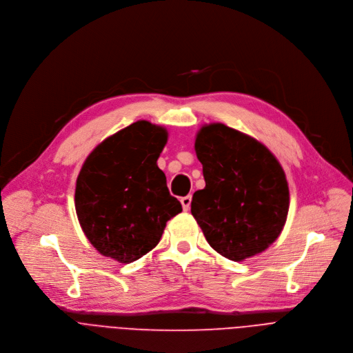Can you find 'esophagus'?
<instances>
[{"label": "esophagus", "mask_w": 353, "mask_h": 353, "mask_svg": "<svg viewBox=\"0 0 353 353\" xmlns=\"http://www.w3.org/2000/svg\"><path fill=\"white\" fill-rule=\"evenodd\" d=\"M181 203H182V207H183V210H185V211H188V210L190 208V203H192V196H190V194H188V196L182 197V199H181Z\"/></svg>", "instance_id": "34e87169"}]
</instances>
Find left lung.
<instances>
[{"label": "left lung", "mask_w": 353, "mask_h": 353, "mask_svg": "<svg viewBox=\"0 0 353 353\" xmlns=\"http://www.w3.org/2000/svg\"><path fill=\"white\" fill-rule=\"evenodd\" d=\"M194 150L205 186L190 211L208 245L232 261L264 252L290 210L283 167L259 140L219 122L201 126Z\"/></svg>", "instance_id": "obj_1"}]
</instances>
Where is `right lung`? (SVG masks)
I'll return each mask as SVG.
<instances>
[{"label":"right lung","instance_id":"add662e5","mask_svg":"<svg viewBox=\"0 0 353 353\" xmlns=\"http://www.w3.org/2000/svg\"><path fill=\"white\" fill-rule=\"evenodd\" d=\"M167 139L165 128L137 121L103 140L83 163L75 208L86 238L103 256L125 264L140 259L182 211L157 165Z\"/></svg>","mask_w":353,"mask_h":353}]
</instances>
